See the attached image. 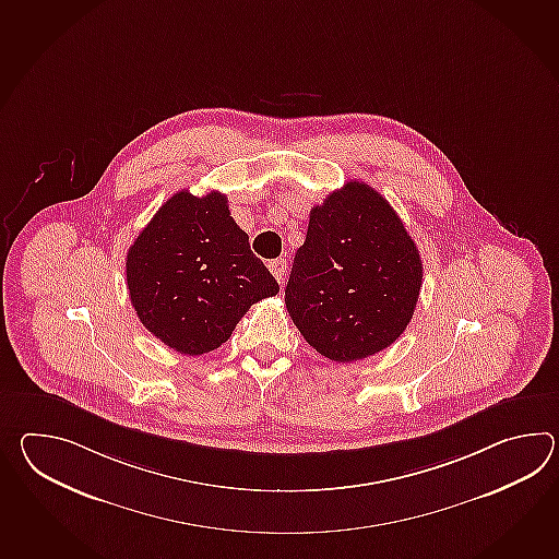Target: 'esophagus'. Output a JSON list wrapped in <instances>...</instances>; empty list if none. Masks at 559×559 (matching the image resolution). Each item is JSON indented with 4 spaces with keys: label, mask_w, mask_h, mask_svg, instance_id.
Here are the masks:
<instances>
[{
    "label": "esophagus",
    "mask_w": 559,
    "mask_h": 559,
    "mask_svg": "<svg viewBox=\"0 0 559 559\" xmlns=\"http://www.w3.org/2000/svg\"><path fill=\"white\" fill-rule=\"evenodd\" d=\"M286 259H273V261H269V271L274 274V278L283 285L286 278Z\"/></svg>",
    "instance_id": "esophagus-1"
}]
</instances>
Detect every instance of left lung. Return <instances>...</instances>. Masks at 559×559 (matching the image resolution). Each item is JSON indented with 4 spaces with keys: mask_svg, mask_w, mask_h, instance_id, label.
I'll return each mask as SVG.
<instances>
[{
    "mask_svg": "<svg viewBox=\"0 0 559 559\" xmlns=\"http://www.w3.org/2000/svg\"><path fill=\"white\" fill-rule=\"evenodd\" d=\"M421 281L419 249L397 212L353 180L312 206L286 283V310L310 347L350 362L403 335Z\"/></svg>",
    "mask_w": 559,
    "mask_h": 559,
    "instance_id": "8db88e82",
    "label": "left lung"
}]
</instances>
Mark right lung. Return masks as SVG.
I'll list each match as a JSON object with an SVG mask.
<instances>
[{
	"instance_id": "1",
	"label": "right lung",
	"mask_w": 559,
	"mask_h": 559,
	"mask_svg": "<svg viewBox=\"0 0 559 559\" xmlns=\"http://www.w3.org/2000/svg\"><path fill=\"white\" fill-rule=\"evenodd\" d=\"M126 281L140 323L190 357L221 347L254 302L278 293L221 192L166 200L128 250Z\"/></svg>"
}]
</instances>
